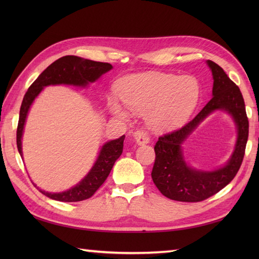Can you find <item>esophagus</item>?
<instances>
[{
  "instance_id": "34e87169",
  "label": "esophagus",
  "mask_w": 259,
  "mask_h": 259,
  "mask_svg": "<svg viewBox=\"0 0 259 259\" xmlns=\"http://www.w3.org/2000/svg\"><path fill=\"white\" fill-rule=\"evenodd\" d=\"M135 139L138 145H147L150 142V137L146 130H138L134 134Z\"/></svg>"
}]
</instances>
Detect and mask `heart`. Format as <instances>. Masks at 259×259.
<instances>
[{
    "label": "heart",
    "mask_w": 259,
    "mask_h": 259,
    "mask_svg": "<svg viewBox=\"0 0 259 259\" xmlns=\"http://www.w3.org/2000/svg\"><path fill=\"white\" fill-rule=\"evenodd\" d=\"M118 96L131 111L148 112L156 129H171L184 124L194 112L200 98V85L192 76L170 73H142L121 79ZM109 109L119 118H128V111L110 99Z\"/></svg>",
    "instance_id": "b5f03b06"
}]
</instances>
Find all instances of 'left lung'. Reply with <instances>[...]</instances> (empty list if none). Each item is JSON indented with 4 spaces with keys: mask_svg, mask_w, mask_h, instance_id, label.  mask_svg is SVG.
<instances>
[{
    "mask_svg": "<svg viewBox=\"0 0 259 259\" xmlns=\"http://www.w3.org/2000/svg\"><path fill=\"white\" fill-rule=\"evenodd\" d=\"M207 63L213 76L211 100L183 128L159 137L155 146L156 159L151 178L159 191L172 200L198 202L217 194L235 178L245 156L249 122L243 95L223 68L210 60ZM214 109H225L233 115L239 133L235 151L230 161L221 169L213 172L192 169L186 166L181 144Z\"/></svg>",
    "mask_w": 259,
    "mask_h": 259,
    "instance_id": "8db88e82",
    "label": "left lung"
}]
</instances>
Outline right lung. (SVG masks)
Segmentation results:
<instances>
[{
    "label": "right lung",
    "instance_id": "obj_1",
    "mask_svg": "<svg viewBox=\"0 0 259 259\" xmlns=\"http://www.w3.org/2000/svg\"><path fill=\"white\" fill-rule=\"evenodd\" d=\"M111 69L112 65L110 63L97 62L75 56L62 57L49 65L30 85L21 104L18 130H16V145H18L20 155L22 156L21 139L27 112H29L33 100L42 91L43 88L50 84L62 83L85 87L89 82L96 81L103 73L108 72ZM123 140L124 136L120 137L119 139L107 142L100 150L95 166L92 167L90 172L73 188L63 192H58V194H51V192H47L41 189L40 191L51 199L63 202L81 201L92 197L106 181L115 160L122 153Z\"/></svg>",
    "mask_w": 259,
    "mask_h": 259
}]
</instances>
